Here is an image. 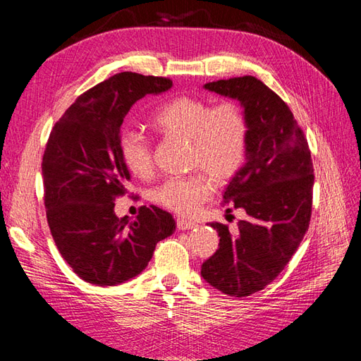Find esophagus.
<instances>
[{
	"label": "esophagus",
	"instance_id": "34e87169",
	"mask_svg": "<svg viewBox=\"0 0 361 361\" xmlns=\"http://www.w3.org/2000/svg\"><path fill=\"white\" fill-rule=\"evenodd\" d=\"M176 226H178V229H181V231H186V229H192L197 226L195 221L192 220H186V219H176Z\"/></svg>",
	"mask_w": 361,
	"mask_h": 361
}]
</instances>
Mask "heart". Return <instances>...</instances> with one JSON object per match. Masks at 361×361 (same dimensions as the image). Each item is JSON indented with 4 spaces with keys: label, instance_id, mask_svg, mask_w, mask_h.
I'll list each match as a JSON object with an SVG mask.
<instances>
[{
    "label": "heart",
    "instance_id": "heart-1",
    "mask_svg": "<svg viewBox=\"0 0 361 361\" xmlns=\"http://www.w3.org/2000/svg\"><path fill=\"white\" fill-rule=\"evenodd\" d=\"M150 124L161 133L189 140L192 164L208 169L219 180L233 176L247 157L248 121L234 102L211 106L202 99L178 96L158 106ZM118 145L130 172L140 178L152 175V150L141 133L124 130ZM214 189L216 183L208 173L194 172L166 180L153 190V200L181 216H190L208 200Z\"/></svg>",
    "mask_w": 361,
    "mask_h": 361
}]
</instances>
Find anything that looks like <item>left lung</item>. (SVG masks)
Masks as SVG:
<instances>
[{
	"label": "left lung",
	"mask_w": 361,
	"mask_h": 361,
	"mask_svg": "<svg viewBox=\"0 0 361 361\" xmlns=\"http://www.w3.org/2000/svg\"><path fill=\"white\" fill-rule=\"evenodd\" d=\"M204 90L239 101L248 121L245 164L224 200L247 212L235 234L217 229L219 250L203 262V279L229 296L265 288L295 255L309 229L313 166L307 140L287 104L264 82L243 75L209 82Z\"/></svg>",
	"instance_id": "8db88e82"
}]
</instances>
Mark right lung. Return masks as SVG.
Returning <instances> with one entry per match:
<instances>
[{
	"instance_id": "1",
	"label": "right lung",
	"mask_w": 361,
	"mask_h": 361,
	"mask_svg": "<svg viewBox=\"0 0 361 361\" xmlns=\"http://www.w3.org/2000/svg\"><path fill=\"white\" fill-rule=\"evenodd\" d=\"M171 88V79L114 74L75 99L49 135L42 164L48 225L73 271L94 286L142 273L176 228L172 214L153 204L136 220L114 212L130 181L118 145L122 122L140 99Z\"/></svg>"
}]
</instances>
